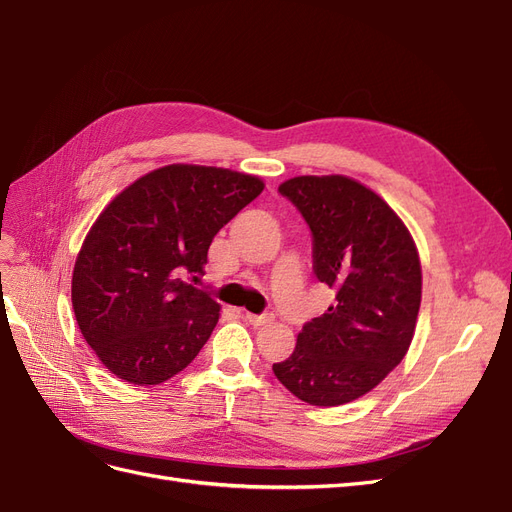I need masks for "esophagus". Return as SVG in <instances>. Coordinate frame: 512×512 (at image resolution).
<instances>
[{
    "instance_id": "34e87169",
    "label": "esophagus",
    "mask_w": 512,
    "mask_h": 512,
    "mask_svg": "<svg viewBox=\"0 0 512 512\" xmlns=\"http://www.w3.org/2000/svg\"><path fill=\"white\" fill-rule=\"evenodd\" d=\"M243 318H245V322H250L252 327H262V324L271 322V318H269V316H256V314H250V312H245V314H243Z\"/></svg>"
}]
</instances>
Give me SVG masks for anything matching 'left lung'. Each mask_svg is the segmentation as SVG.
Returning a JSON list of instances; mask_svg holds the SVG:
<instances>
[{"label": "left lung", "mask_w": 512, "mask_h": 512, "mask_svg": "<svg viewBox=\"0 0 512 512\" xmlns=\"http://www.w3.org/2000/svg\"><path fill=\"white\" fill-rule=\"evenodd\" d=\"M314 235L316 277L335 303L307 322L273 371L309 406L369 393L408 354L423 294L416 243L382 196L346 175H301L280 185Z\"/></svg>", "instance_id": "8db88e82"}]
</instances>
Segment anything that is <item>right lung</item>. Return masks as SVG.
<instances>
[{
    "instance_id": "obj_1",
    "label": "right lung",
    "mask_w": 512,
    "mask_h": 512,
    "mask_svg": "<svg viewBox=\"0 0 512 512\" xmlns=\"http://www.w3.org/2000/svg\"><path fill=\"white\" fill-rule=\"evenodd\" d=\"M262 190L256 175L168 164L104 207L74 262L72 307L111 374L151 386L196 359L220 320V303L183 275L205 273L213 237Z\"/></svg>"
}]
</instances>
